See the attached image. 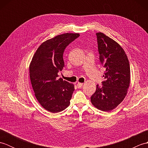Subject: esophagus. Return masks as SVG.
Returning <instances> with one entry per match:
<instances>
[{
	"mask_svg": "<svg viewBox=\"0 0 148 148\" xmlns=\"http://www.w3.org/2000/svg\"><path fill=\"white\" fill-rule=\"evenodd\" d=\"M83 85V83H78L77 84V86L78 88L82 87Z\"/></svg>",
	"mask_w": 148,
	"mask_h": 148,
	"instance_id": "esophagus-1",
	"label": "esophagus"
}]
</instances>
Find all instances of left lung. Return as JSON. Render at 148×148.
<instances>
[{"label": "left lung", "mask_w": 148, "mask_h": 148, "mask_svg": "<svg viewBox=\"0 0 148 148\" xmlns=\"http://www.w3.org/2000/svg\"><path fill=\"white\" fill-rule=\"evenodd\" d=\"M99 60L106 69L102 86L97 85L91 97L92 104L99 110L109 111L116 108L127 95L130 81V68L127 56L118 43L106 36L96 34Z\"/></svg>", "instance_id": "obj_1"}]
</instances>
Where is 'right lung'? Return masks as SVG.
I'll return each mask as SVG.
<instances>
[{"label":"right lung","instance_id":"1","mask_svg":"<svg viewBox=\"0 0 148 148\" xmlns=\"http://www.w3.org/2000/svg\"><path fill=\"white\" fill-rule=\"evenodd\" d=\"M79 34L66 33L44 42L37 49L29 67L31 84L37 100L47 111L56 113L70 104L73 84L58 78L64 67L63 54Z\"/></svg>","mask_w":148,"mask_h":148}]
</instances>
